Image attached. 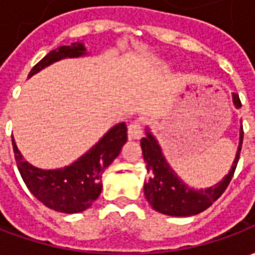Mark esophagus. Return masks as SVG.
I'll use <instances>...</instances> for the list:
<instances>
[{
	"label": "esophagus",
	"mask_w": 255,
	"mask_h": 255,
	"mask_svg": "<svg viewBox=\"0 0 255 255\" xmlns=\"http://www.w3.org/2000/svg\"><path fill=\"white\" fill-rule=\"evenodd\" d=\"M128 136L129 139H140L143 136V131H142V124L139 122H133L129 124L128 127Z\"/></svg>",
	"instance_id": "34e87169"
}]
</instances>
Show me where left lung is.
<instances>
[{"mask_svg":"<svg viewBox=\"0 0 255 255\" xmlns=\"http://www.w3.org/2000/svg\"><path fill=\"white\" fill-rule=\"evenodd\" d=\"M232 102L236 109L242 106L239 95L236 93L232 94ZM242 142L243 127L241 126L239 144L230 172L212 187L194 188L190 187L186 182H183L176 172L173 171V168L168 164L158 140L151 133L150 128L146 127V136L140 140V147L143 153V160L146 161V168L149 172V180L144 182L143 191L150 206L158 213L176 217H188L208 209L228 187L231 179L234 176L236 164L239 161Z\"/></svg>","mask_w":255,"mask_h":255,"instance_id":"8db88e82","label":"left lung"}]
</instances>
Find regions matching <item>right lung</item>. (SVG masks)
<instances>
[{
	"instance_id": "add662e5",
	"label": "right lung",
	"mask_w": 255,
	"mask_h": 255,
	"mask_svg": "<svg viewBox=\"0 0 255 255\" xmlns=\"http://www.w3.org/2000/svg\"><path fill=\"white\" fill-rule=\"evenodd\" d=\"M89 56L83 42L60 46L47 53L28 73V79L49 65L64 58ZM127 142V126L119 123L108 131L97 143L72 164L57 169L36 168L24 160L12 138L14 160L25 186L45 206L56 212L72 214L89 209L102 191L101 177L113 160L120 154Z\"/></svg>"
}]
</instances>
